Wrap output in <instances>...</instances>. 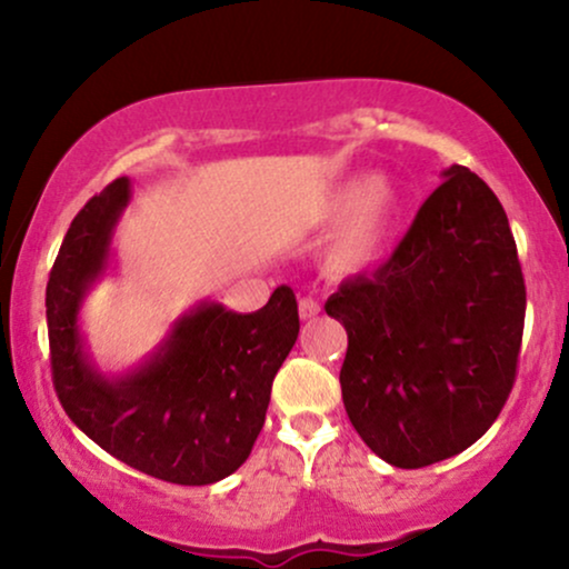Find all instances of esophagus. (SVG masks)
I'll return each instance as SVG.
<instances>
[{
    "label": "esophagus",
    "instance_id": "obj_1",
    "mask_svg": "<svg viewBox=\"0 0 569 569\" xmlns=\"http://www.w3.org/2000/svg\"><path fill=\"white\" fill-rule=\"evenodd\" d=\"M318 312H321V305H318L316 299L312 297L299 299V318H302V321H310V318H316Z\"/></svg>",
    "mask_w": 569,
    "mask_h": 569
}]
</instances>
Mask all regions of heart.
Returning <instances> with one entry per match:
<instances>
[{
    "label": "heart",
    "instance_id": "1",
    "mask_svg": "<svg viewBox=\"0 0 569 569\" xmlns=\"http://www.w3.org/2000/svg\"><path fill=\"white\" fill-rule=\"evenodd\" d=\"M403 213L401 184L390 173L348 179L318 202L316 227H337L326 238L321 267L331 280H356L375 272L388 257Z\"/></svg>",
    "mask_w": 569,
    "mask_h": 569
}]
</instances>
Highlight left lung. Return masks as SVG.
<instances>
[{"instance_id":"1","label":"left lung","mask_w":569,"mask_h":569,"mask_svg":"<svg viewBox=\"0 0 569 569\" xmlns=\"http://www.w3.org/2000/svg\"><path fill=\"white\" fill-rule=\"evenodd\" d=\"M441 179L393 257L326 302L348 331L345 411L396 468L433 466L487 433L525 331V278L500 200L462 166Z\"/></svg>"}]
</instances>
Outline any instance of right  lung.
<instances>
[{
    "label": "right lung",
    "mask_w": 569,
    "mask_h": 569,
    "mask_svg": "<svg viewBox=\"0 0 569 569\" xmlns=\"http://www.w3.org/2000/svg\"><path fill=\"white\" fill-rule=\"evenodd\" d=\"M122 176L84 202L50 270L53 385L77 428L136 471L202 487L238 471L264 426L272 380L299 335L297 297L278 286L257 312L200 302L162 342L120 375L98 369L82 305L112 267V240L130 202Z\"/></svg>",
    "instance_id": "1"
}]
</instances>
